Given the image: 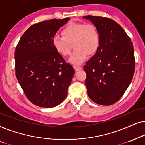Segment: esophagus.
Wrapping results in <instances>:
<instances>
[{
  "instance_id": "esophagus-1",
  "label": "esophagus",
  "mask_w": 145,
  "mask_h": 145,
  "mask_svg": "<svg viewBox=\"0 0 145 145\" xmlns=\"http://www.w3.org/2000/svg\"><path fill=\"white\" fill-rule=\"evenodd\" d=\"M75 70L76 71H79V70H81V69H82V67L81 66H79V65H74V66Z\"/></svg>"
}]
</instances>
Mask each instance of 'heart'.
Returning a JSON list of instances; mask_svg holds the SVG:
<instances>
[{
    "label": "heart",
    "instance_id": "heart-1",
    "mask_svg": "<svg viewBox=\"0 0 145 145\" xmlns=\"http://www.w3.org/2000/svg\"><path fill=\"white\" fill-rule=\"evenodd\" d=\"M61 36H56L52 39L55 50L63 56L70 54L72 44L75 50L69 58L73 64H80L89 54H93L99 49L101 38L99 31L93 24L71 22L61 30Z\"/></svg>",
    "mask_w": 145,
    "mask_h": 145
}]
</instances>
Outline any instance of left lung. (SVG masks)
Masks as SVG:
<instances>
[{"mask_svg":"<svg viewBox=\"0 0 145 145\" xmlns=\"http://www.w3.org/2000/svg\"><path fill=\"white\" fill-rule=\"evenodd\" d=\"M100 34V45L84 69L88 95L102 105L115 103L125 93L132 81L135 61L131 38L112 19L88 15Z\"/></svg>","mask_w":145,"mask_h":145,"instance_id":"1","label":"left lung"}]
</instances>
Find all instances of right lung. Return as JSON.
<instances>
[{
  "label": "right lung",
  "instance_id": "right-lung-1",
  "mask_svg": "<svg viewBox=\"0 0 145 145\" xmlns=\"http://www.w3.org/2000/svg\"><path fill=\"white\" fill-rule=\"evenodd\" d=\"M69 20L51 19L34 24L16 46V78L29 101L38 107H56L67 97L75 70L55 50L52 39Z\"/></svg>",
  "mask_w": 145,
  "mask_h": 145
}]
</instances>
